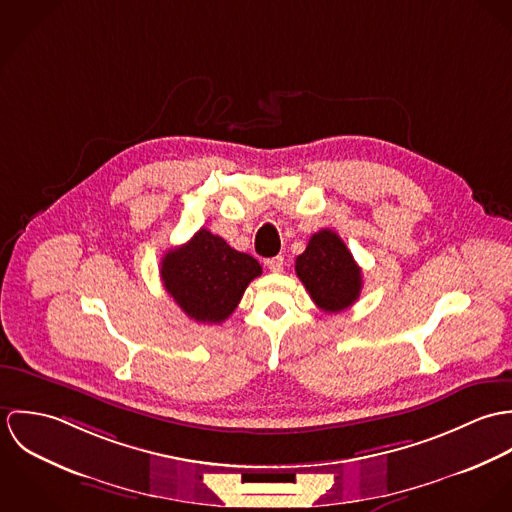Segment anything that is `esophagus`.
<instances>
[{"label": "esophagus", "instance_id": "obj_1", "mask_svg": "<svg viewBox=\"0 0 512 512\" xmlns=\"http://www.w3.org/2000/svg\"><path fill=\"white\" fill-rule=\"evenodd\" d=\"M266 266H268V268H270V272H274V274L282 272V270H284V266H286V262H284V256H274V258H268V260H266Z\"/></svg>", "mask_w": 512, "mask_h": 512}]
</instances>
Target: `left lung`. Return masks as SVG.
Here are the masks:
<instances>
[{"label":"left lung","instance_id":"1","mask_svg":"<svg viewBox=\"0 0 512 512\" xmlns=\"http://www.w3.org/2000/svg\"><path fill=\"white\" fill-rule=\"evenodd\" d=\"M295 274L325 313L351 307L363 290L361 268L341 236L329 228L315 232L303 254L295 258Z\"/></svg>","mask_w":512,"mask_h":512}]
</instances>
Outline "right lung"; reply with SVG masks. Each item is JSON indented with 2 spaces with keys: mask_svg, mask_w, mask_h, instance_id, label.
Instances as JSON below:
<instances>
[{
  "mask_svg": "<svg viewBox=\"0 0 512 512\" xmlns=\"http://www.w3.org/2000/svg\"><path fill=\"white\" fill-rule=\"evenodd\" d=\"M163 288L199 323H222L232 315L248 284L262 274L250 254L230 248L207 228L161 260Z\"/></svg>",
  "mask_w": 512,
  "mask_h": 512,
  "instance_id": "right-lung-1",
  "label": "right lung"
}]
</instances>
